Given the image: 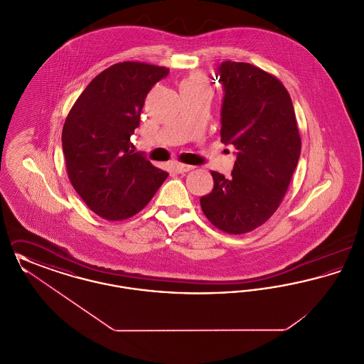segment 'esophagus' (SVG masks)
Here are the masks:
<instances>
[{
  "mask_svg": "<svg viewBox=\"0 0 364 364\" xmlns=\"http://www.w3.org/2000/svg\"><path fill=\"white\" fill-rule=\"evenodd\" d=\"M174 169L177 173H186V172H190L193 169V166L191 165H186V164H176L174 165Z\"/></svg>",
  "mask_w": 364,
  "mask_h": 364,
  "instance_id": "34e87169",
  "label": "esophagus"
}]
</instances>
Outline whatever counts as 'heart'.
Masks as SVG:
<instances>
[{
  "label": "heart",
  "instance_id": "obj_1",
  "mask_svg": "<svg viewBox=\"0 0 364 364\" xmlns=\"http://www.w3.org/2000/svg\"><path fill=\"white\" fill-rule=\"evenodd\" d=\"M180 86H208V79L203 73L200 72H195V73H191L190 76L187 79H184L181 82Z\"/></svg>",
  "mask_w": 364,
  "mask_h": 364
}]
</instances>
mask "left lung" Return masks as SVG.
<instances>
[{"mask_svg":"<svg viewBox=\"0 0 364 364\" xmlns=\"http://www.w3.org/2000/svg\"><path fill=\"white\" fill-rule=\"evenodd\" d=\"M221 141L236 149L229 178L211 172L214 188L200 198L208 221L229 235L264 224L289 187L301 150L294 105L276 76L248 63L224 61Z\"/></svg>","mask_w":364,"mask_h":364,"instance_id":"left-lung-1","label":"left lung"}]
</instances>
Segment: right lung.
I'll return each mask as SVG.
<instances>
[{
    "mask_svg": "<svg viewBox=\"0 0 364 364\" xmlns=\"http://www.w3.org/2000/svg\"><path fill=\"white\" fill-rule=\"evenodd\" d=\"M168 73L139 61L114 64L90 82L67 116L61 140L70 184L104 220L135 215L168 177L129 140L149 91Z\"/></svg>",
    "mask_w": 364,
    "mask_h": 364,
    "instance_id": "right-lung-1",
    "label": "right lung"
}]
</instances>
